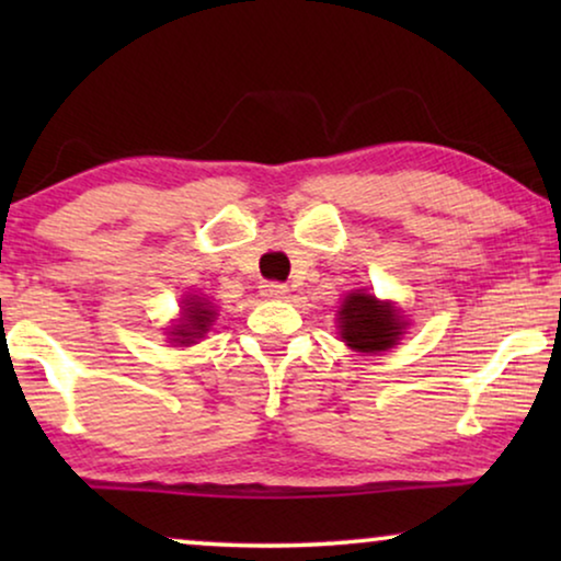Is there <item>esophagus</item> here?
Here are the masks:
<instances>
[{
  "label": "esophagus",
  "mask_w": 561,
  "mask_h": 561,
  "mask_svg": "<svg viewBox=\"0 0 561 561\" xmlns=\"http://www.w3.org/2000/svg\"><path fill=\"white\" fill-rule=\"evenodd\" d=\"M260 296H265V298H286L288 296V288L283 286V283L271 280V283H263V286H260Z\"/></svg>",
  "instance_id": "1"
}]
</instances>
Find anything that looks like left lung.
<instances>
[{
    "instance_id": "1",
    "label": "left lung",
    "mask_w": 561,
    "mask_h": 561,
    "mask_svg": "<svg viewBox=\"0 0 561 561\" xmlns=\"http://www.w3.org/2000/svg\"><path fill=\"white\" fill-rule=\"evenodd\" d=\"M403 332V319L390 304L370 294H350L340 311V334L357 352H382L393 347Z\"/></svg>"
}]
</instances>
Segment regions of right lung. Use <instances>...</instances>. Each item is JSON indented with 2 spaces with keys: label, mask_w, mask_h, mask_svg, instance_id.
Instances as JSON below:
<instances>
[{
  "label": "right lung",
  "mask_w": 561,
  "mask_h": 561,
  "mask_svg": "<svg viewBox=\"0 0 561 561\" xmlns=\"http://www.w3.org/2000/svg\"><path fill=\"white\" fill-rule=\"evenodd\" d=\"M214 319V309L202 298H191L186 304V309H183V324L173 327V342L179 344H194V340L198 336H204V332H209V321Z\"/></svg>",
  "instance_id": "1"
}]
</instances>
